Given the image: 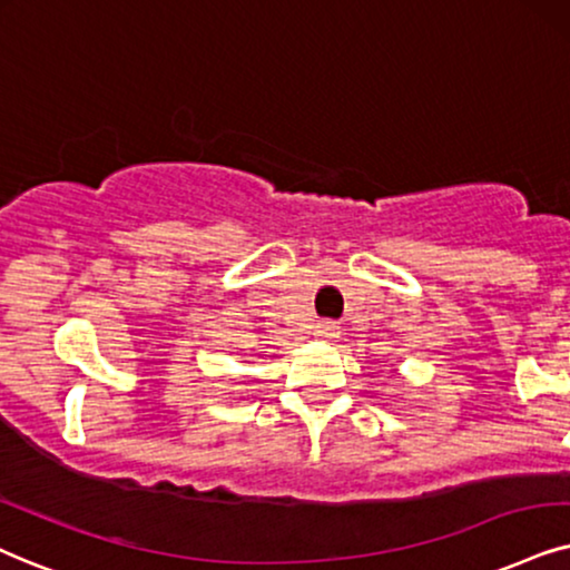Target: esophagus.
Returning a JSON list of instances; mask_svg holds the SVG:
<instances>
[{"label":"esophagus","instance_id":"1","mask_svg":"<svg viewBox=\"0 0 570 570\" xmlns=\"http://www.w3.org/2000/svg\"><path fill=\"white\" fill-rule=\"evenodd\" d=\"M338 334H342V331H338V323L334 321H321L318 326H315V336L321 338H336Z\"/></svg>","mask_w":570,"mask_h":570}]
</instances>
